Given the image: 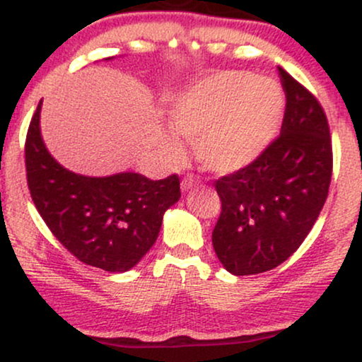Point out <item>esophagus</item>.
Listing matches in <instances>:
<instances>
[{
	"label": "esophagus",
	"mask_w": 362,
	"mask_h": 362,
	"mask_svg": "<svg viewBox=\"0 0 362 362\" xmlns=\"http://www.w3.org/2000/svg\"><path fill=\"white\" fill-rule=\"evenodd\" d=\"M199 184V178L197 177H194L192 173H190V175H187V177H184L182 178V190H190L192 189V187H195Z\"/></svg>",
	"instance_id": "obj_1"
}]
</instances>
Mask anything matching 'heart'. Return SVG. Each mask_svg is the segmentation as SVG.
Instances as JSON below:
<instances>
[{"label":"heart","instance_id":"obj_1","mask_svg":"<svg viewBox=\"0 0 362 362\" xmlns=\"http://www.w3.org/2000/svg\"><path fill=\"white\" fill-rule=\"evenodd\" d=\"M283 115V93L276 82L250 72L226 71L200 82L168 111L173 132L195 143L199 160L216 173L250 165L275 136ZM163 150L173 160L184 146L163 134Z\"/></svg>","mask_w":362,"mask_h":362}]
</instances>
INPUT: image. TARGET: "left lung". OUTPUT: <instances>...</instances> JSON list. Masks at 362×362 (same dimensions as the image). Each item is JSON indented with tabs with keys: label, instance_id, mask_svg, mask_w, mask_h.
Wrapping results in <instances>:
<instances>
[{
	"label": "left lung",
	"instance_id": "8db88e82",
	"mask_svg": "<svg viewBox=\"0 0 362 362\" xmlns=\"http://www.w3.org/2000/svg\"><path fill=\"white\" fill-rule=\"evenodd\" d=\"M286 106L281 132L250 165L217 178L221 216L212 245L233 275L286 261L315 224L332 178V138L319 99L278 67Z\"/></svg>",
	"mask_w": 362,
	"mask_h": 362
}]
</instances>
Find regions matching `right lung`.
I'll return each mask as SVG.
<instances>
[{
	"label": "right lung",
	"instance_id": "1",
	"mask_svg": "<svg viewBox=\"0 0 362 362\" xmlns=\"http://www.w3.org/2000/svg\"><path fill=\"white\" fill-rule=\"evenodd\" d=\"M40 107L42 101L25 141L27 182L38 214L82 263L128 272L155 245L165 211L180 199L178 175L150 180L133 172L111 177L69 172L43 145Z\"/></svg>",
	"mask_w": 362,
	"mask_h": 362
}]
</instances>
